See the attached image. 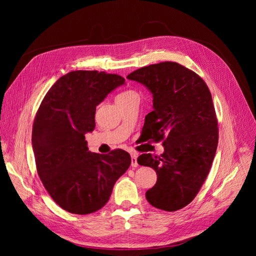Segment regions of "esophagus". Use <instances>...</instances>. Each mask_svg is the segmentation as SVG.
Returning <instances> with one entry per match:
<instances>
[{"label": "esophagus", "mask_w": 256, "mask_h": 256, "mask_svg": "<svg viewBox=\"0 0 256 256\" xmlns=\"http://www.w3.org/2000/svg\"><path fill=\"white\" fill-rule=\"evenodd\" d=\"M131 166L132 168H136L138 166V161H136V152H131Z\"/></svg>", "instance_id": "esophagus-1"}]
</instances>
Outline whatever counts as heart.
Listing matches in <instances>:
<instances>
[{
	"label": "heart",
	"mask_w": 256,
	"mask_h": 256,
	"mask_svg": "<svg viewBox=\"0 0 256 256\" xmlns=\"http://www.w3.org/2000/svg\"><path fill=\"white\" fill-rule=\"evenodd\" d=\"M138 95L134 90H125L120 92V94L118 96V98H127V97H131V96H136Z\"/></svg>",
	"instance_id": "obj_1"
}]
</instances>
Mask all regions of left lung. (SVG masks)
I'll list each match as a JSON object with an SVG mask.
<instances>
[{"instance_id": "8db88e82", "label": "left lung", "mask_w": 256, "mask_h": 256, "mask_svg": "<svg viewBox=\"0 0 256 256\" xmlns=\"http://www.w3.org/2000/svg\"><path fill=\"white\" fill-rule=\"evenodd\" d=\"M150 90L154 111L145 118L142 134L160 142V156L142 154L140 166L157 173L146 200L158 209L175 212L191 203L212 168L219 129L209 88L198 74L175 62H162L127 76Z\"/></svg>"}]
</instances>
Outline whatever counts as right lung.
Segmentation results:
<instances>
[{
  "instance_id": "add662e5",
  "label": "right lung",
  "mask_w": 256,
  "mask_h": 256,
  "mask_svg": "<svg viewBox=\"0 0 256 256\" xmlns=\"http://www.w3.org/2000/svg\"><path fill=\"white\" fill-rule=\"evenodd\" d=\"M124 83L114 74L70 72L52 85L38 108L32 131L37 173L54 202L68 212L88 214L102 208L130 166L127 152H90L85 141L96 126V106Z\"/></svg>"
}]
</instances>
